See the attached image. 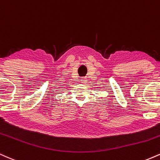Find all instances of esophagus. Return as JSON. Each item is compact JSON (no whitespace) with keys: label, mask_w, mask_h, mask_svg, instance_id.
I'll return each mask as SVG.
<instances>
[{"label":"esophagus","mask_w":160,"mask_h":160,"mask_svg":"<svg viewBox=\"0 0 160 160\" xmlns=\"http://www.w3.org/2000/svg\"><path fill=\"white\" fill-rule=\"evenodd\" d=\"M87 78H81V82H82V84H87Z\"/></svg>","instance_id":"esophagus-1"}]
</instances>
